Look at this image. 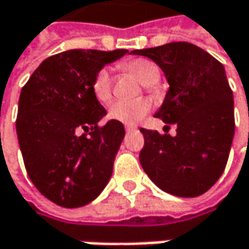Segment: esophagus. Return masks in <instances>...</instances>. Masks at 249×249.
Wrapping results in <instances>:
<instances>
[{
	"label": "esophagus",
	"mask_w": 249,
	"mask_h": 249,
	"mask_svg": "<svg viewBox=\"0 0 249 249\" xmlns=\"http://www.w3.org/2000/svg\"><path fill=\"white\" fill-rule=\"evenodd\" d=\"M135 129H137L135 125H125V131L126 132H131V131H135Z\"/></svg>",
	"instance_id": "obj_1"
}]
</instances>
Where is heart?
Segmentation results:
<instances>
[{
    "label": "heart",
    "instance_id": "b5f03b06",
    "mask_svg": "<svg viewBox=\"0 0 249 249\" xmlns=\"http://www.w3.org/2000/svg\"><path fill=\"white\" fill-rule=\"evenodd\" d=\"M123 70L134 74L144 85H152L160 78L158 67L145 58H135L120 65ZM92 91L100 102H108L112 97V79L108 70H101L92 82ZM151 111V102L144 98L132 101H117L109 107L108 115L123 124H137L147 117Z\"/></svg>",
    "mask_w": 249,
    "mask_h": 249
}]
</instances>
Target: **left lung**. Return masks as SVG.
I'll return each mask as SVG.
<instances>
[{
  "label": "left lung",
  "mask_w": 249,
  "mask_h": 249,
  "mask_svg": "<svg viewBox=\"0 0 249 249\" xmlns=\"http://www.w3.org/2000/svg\"><path fill=\"white\" fill-rule=\"evenodd\" d=\"M165 74L170 89L155 114L177 135L141 128L140 162L151 181L171 195L207 192L225 170L235 132L234 97L224 65L191 42L135 50Z\"/></svg>",
  "instance_id": "8db88e82"
}]
</instances>
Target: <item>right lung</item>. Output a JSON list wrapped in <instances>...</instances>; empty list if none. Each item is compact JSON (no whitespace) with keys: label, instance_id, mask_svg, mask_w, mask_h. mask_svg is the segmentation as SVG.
<instances>
[{"label":"right lung","instance_id":"add662e5","mask_svg":"<svg viewBox=\"0 0 249 249\" xmlns=\"http://www.w3.org/2000/svg\"><path fill=\"white\" fill-rule=\"evenodd\" d=\"M126 50H70L44 59L22 87L17 135L35 188L64 208L94 201L108 184L124 140L92 91L95 75Z\"/></svg>","mask_w":249,"mask_h":249}]
</instances>
